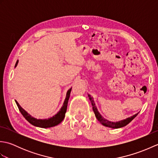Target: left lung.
<instances>
[{"label": "left lung", "mask_w": 158, "mask_h": 158, "mask_svg": "<svg viewBox=\"0 0 158 158\" xmlns=\"http://www.w3.org/2000/svg\"><path fill=\"white\" fill-rule=\"evenodd\" d=\"M88 97H89V100L91 101L92 105V109H93L94 112L96 117L97 118V119H98L99 122L105 126L112 127V128H119V127H122L123 126H126V125H127V124H128L134 118H135L136 115L139 114V113H136L132 117H128V118H127L126 119L121 120V121H119V122H110V121H108L104 118V117L102 116H101L100 113L98 111V109H97V108H96V105H95L94 102V100L92 98V96L89 94H88Z\"/></svg>", "instance_id": "8db88e82"}]
</instances>
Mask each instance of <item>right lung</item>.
Segmentation results:
<instances>
[{
    "label": "right lung",
    "instance_id": "right-lung-1",
    "mask_svg": "<svg viewBox=\"0 0 158 158\" xmlns=\"http://www.w3.org/2000/svg\"><path fill=\"white\" fill-rule=\"evenodd\" d=\"M18 60L16 62L15 67H16L17 65H18ZM71 89L72 88L69 89L68 90V92H67L65 100L64 102L62 108L59 110V112H58V113L56 114L55 115H53V117H50V118H48V119H35L26 112L25 110H23L22 107L20 106V105H19L18 102L16 101V100H15V102L17 104V105H18V107L20 113L22 114V115L24 117V118L27 120L30 123H31L32 125L36 127H43V128L51 127H53L58 125L60 123H61L62 122L64 118L65 113L66 112L67 105H68V101L70 97V91H71Z\"/></svg>",
    "mask_w": 158,
    "mask_h": 158
}]
</instances>
